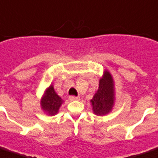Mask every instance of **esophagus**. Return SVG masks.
Listing matches in <instances>:
<instances>
[{
	"mask_svg": "<svg viewBox=\"0 0 158 158\" xmlns=\"http://www.w3.org/2000/svg\"><path fill=\"white\" fill-rule=\"evenodd\" d=\"M69 99L70 100V101H77V100H79V96H74V95H71V96H69Z\"/></svg>",
	"mask_w": 158,
	"mask_h": 158,
	"instance_id": "esophagus-1",
	"label": "esophagus"
}]
</instances>
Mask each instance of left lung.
I'll return each mask as SVG.
<instances>
[{
  "label": "left lung",
  "mask_w": 158,
  "mask_h": 158,
  "mask_svg": "<svg viewBox=\"0 0 158 158\" xmlns=\"http://www.w3.org/2000/svg\"><path fill=\"white\" fill-rule=\"evenodd\" d=\"M111 73L105 69L99 81V88L90 101L93 113L98 116H104L113 110L115 102V88Z\"/></svg>",
  "instance_id": "left-lung-1"
}]
</instances>
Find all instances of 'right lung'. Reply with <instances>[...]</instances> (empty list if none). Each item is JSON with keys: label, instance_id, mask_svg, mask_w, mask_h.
I'll list each match as a JSON object with an SVG mask.
<instances>
[{"label": "right lung", "instance_id": "right-lung-1", "mask_svg": "<svg viewBox=\"0 0 158 158\" xmlns=\"http://www.w3.org/2000/svg\"><path fill=\"white\" fill-rule=\"evenodd\" d=\"M63 103L64 101L56 93L53 85L49 86L44 90V94L40 101L41 108L44 113L47 114V115H51V116L56 115L58 113L59 108Z\"/></svg>", "mask_w": 158, "mask_h": 158}]
</instances>
